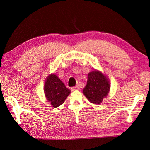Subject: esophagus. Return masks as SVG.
<instances>
[{
    "mask_svg": "<svg viewBox=\"0 0 150 150\" xmlns=\"http://www.w3.org/2000/svg\"><path fill=\"white\" fill-rule=\"evenodd\" d=\"M79 88L78 86H76L72 87V88H71V90L72 91H75V90H79Z\"/></svg>",
    "mask_w": 150,
    "mask_h": 150,
    "instance_id": "esophagus-1",
    "label": "esophagus"
}]
</instances>
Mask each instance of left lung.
<instances>
[{"mask_svg": "<svg viewBox=\"0 0 150 150\" xmlns=\"http://www.w3.org/2000/svg\"><path fill=\"white\" fill-rule=\"evenodd\" d=\"M110 81L103 73L95 70L88 75L87 84L83 90V93L91 103L98 104L108 95Z\"/></svg>", "mask_w": 150, "mask_h": 150, "instance_id": "left-lung-1", "label": "left lung"}]
</instances>
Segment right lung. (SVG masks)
<instances>
[{
	"label": "right lung",
	"instance_id": "right-lung-1",
	"mask_svg": "<svg viewBox=\"0 0 150 150\" xmlns=\"http://www.w3.org/2000/svg\"><path fill=\"white\" fill-rule=\"evenodd\" d=\"M44 91L46 99L54 108H57L62 104L71 92L59 78L53 73L46 78Z\"/></svg>",
	"mask_w": 150,
	"mask_h": 150
}]
</instances>
